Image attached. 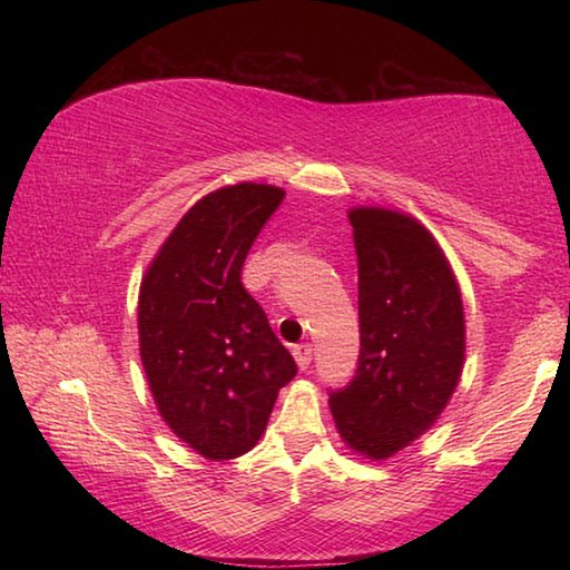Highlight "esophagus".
<instances>
[{
  "mask_svg": "<svg viewBox=\"0 0 570 570\" xmlns=\"http://www.w3.org/2000/svg\"><path fill=\"white\" fill-rule=\"evenodd\" d=\"M292 352H294V360L298 364V370H306V366L312 364V344H296Z\"/></svg>",
  "mask_w": 570,
  "mask_h": 570,
  "instance_id": "34e87169",
  "label": "esophagus"
}]
</instances>
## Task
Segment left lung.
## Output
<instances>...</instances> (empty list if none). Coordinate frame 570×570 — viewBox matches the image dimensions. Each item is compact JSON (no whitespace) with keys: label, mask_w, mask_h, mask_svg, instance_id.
<instances>
[{"label":"left lung","mask_w":570,"mask_h":570,"mask_svg":"<svg viewBox=\"0 0 570 570\" xmlns=\"http://www.w3.org/2000/svg\"><path fill=\"white\" fill-rule=\"evenodd\" d=\"M360 262V362L330 394L336 430L354 452L384 460L430 430L465 362L458 278L417 218L350 210Z\"/></svg>","instance_id":"1"}]
</instances>
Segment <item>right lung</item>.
Here are the masks:
<instances>
[{"instance_id":"right-lung-1","label":"right lung","mask_w":570,"mask_h":570,"mask_svg":"<svg viewBox=\"0 0 570 570\" xmlns=\"http://www.w3.org/2000/svg\"><path fill=\"white\" fill-rule=\"evenodd\" d=\"M284 190L264 183L208 193L178 220L140 284V360L168 428L208 460H234L264 435L296 362L240 268Z\"/></svg>"}]
</instances>
